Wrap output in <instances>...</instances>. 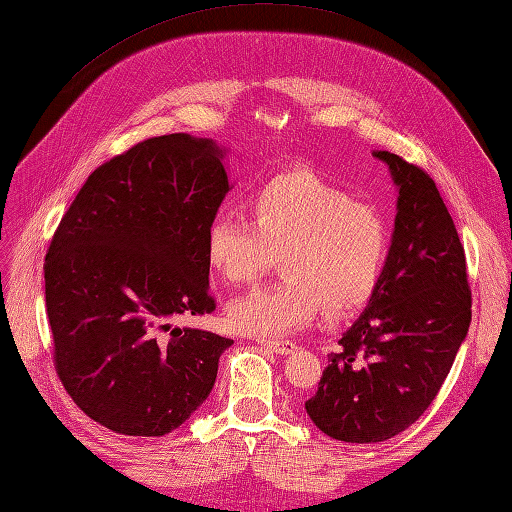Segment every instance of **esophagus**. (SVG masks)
<instances>
[{"mask_svg":"<svg viewBox=\"0 0 512 512\" xmlns=\"http://www.w3.org/2000/svg\"><path fill=\"white\" fill-rule=\"evenodd\" d=\"M259 346L270 348L272 352H279V355H290L296 350L294 342H287V339H257Z\"/></svg>","mask_w":512,"mask_h":512,"instance_id":"1","label":"esophagus"}]
</instances>
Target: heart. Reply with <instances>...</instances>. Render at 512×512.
I'll use <instances>...</instances> for the list:
<instances>
[{
    "label": "heart",
    "mask_w": 512,
    "mask_h": 512,
    "mask_svg": "<svg viewBox=\"0 0 512 512\" xmlns=\"http://www.w3.org/2000/svg\"><path fill=\"white\" fill-rule=\"evenodd\" d=\"M248 220L216 216L207 227L209 266L229 285L266 274L281 261L283 277L235 298L233 329L285 335L316 318L344 316L372 298L387 259L389 233L370 203L311 170L274 175L246 199Z\"/></svg>",
    "instance_id": "1"
}]
</instances>
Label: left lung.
I'll list each match as a JSON object with an SVG mask.
<instances>
[{
  "label": "left lung",
  "instance_id": "left-lung-1",
  "mask_svg": "<svg viewBox=\"0 0 512 512\" xmlns=\"http://www.w3.org/2000/svg\"><path fill=\"white\" fill-rule=\"evenodd\" d=\"M398 186L391 248L359 320L329 355L305 409L324 435L378 443L415 424L437 398L471 322L463 244L435 181L376 151Z\"/></svg>",
  "mask_w": 512,
  "mask_h": 512
}]
</instances>
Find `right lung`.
<instances>
[{"label": "right lung", "instance_id": "obj_1", "mask_svg": "<svg viewBox=\"0 0 512 512\" xmlns=\"http://www.w3.org/2000/svg\"><path fill=\"white\" fill-rule=\"evenodd\" d=\"M227 192L216 142L170 134L95 168L62 216L45 257L54 365L97 424L162 437L212 391L233 339L173 322L216 309L205 238Z\"/></svg>", "mask_w": 512, "mask_h": 512}]
</instances>
